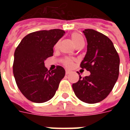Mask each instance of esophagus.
<instances>
[{"label": "esophagus", "mask_w": 130, "mask_h": 130, "mask_svg": "<svg viewBox=\"0 0 130 130\" xmlns=\"http://www.w3.org/2000/svg\"><path fill=\"white\" fill-rule=\"evenodd\" d=\"M71 71H69V70H66L65 71V73H66V75H68V74H69V73H71Z\"/></svg>", "instance_id": "1"}]
</instances>
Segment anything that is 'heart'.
Listing matches in <instances>:
<instances>
[{
  "mask_svg": "<svg viewBox=\"0 0 130 130\" xmlns=\"http://www.w3.org/2000/svg\"><path fill=\"white\" fill-rule=\"evenodd\" d=\"M70 38H71V41L73 42V43L74 44L75 46L77 47L80 46V45H84V38H82L79 34L77 33V32H73L71 34L70 36ZM59 46V42H57L56 44H55V48H57ZM63 64L67 67H71L72 65H73V60L71 58H69V57H66L65 59H63Z\"/></svg>",
  "mask_w": 130,
  "mask_h": 130,
  "instance_id": "b5f03b06",
  "label": "heart"
}]
</instances>
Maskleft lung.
<instances>
[{
    "mask_svg": "<svg viewBox=\"0 0 130 130\" xmlns=\"http://www.w3.org/2000/svg\"><path fill=\"white\" fill-rule=\"evenodd\" d=\"M87 40V52L80 67L90 72L73 84L76 96L84 103L101 102L109 94L119 73V57L109 38L92 29L84 30ZM79 74V73H77Z\"/></svg>",
    "mask_w": 130,
    "mask_h": 130,
    "instance_id": "1",
    "label": "left lung"
}]
</instances>
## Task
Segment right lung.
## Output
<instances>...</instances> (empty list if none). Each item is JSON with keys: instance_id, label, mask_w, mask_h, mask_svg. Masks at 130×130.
<instances>
[{"instance_id": "1", "label": "right lung", "mask_w": 130, "mask_h": 130, "mask_svg": "<svg viewBox=\"0 0 130 130\" xmlns=\"http://www.w3.org/2000/svg\"><path fill=\"white\" fill-rule=\"evenodd\" d=\"M65 34L60 29L41 30L23 38L14 54L13 70L19 90L29 101L42 103L51 100L65 74L61 66L53 71L44 61L53 55V47Z\"/></svg>"}]
</instances>
